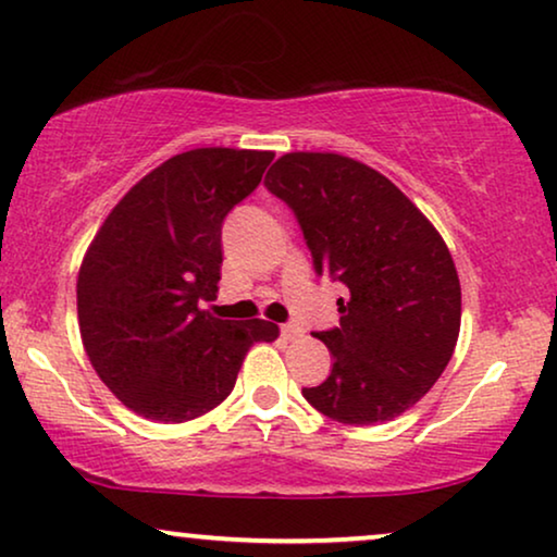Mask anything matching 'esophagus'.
I'll return each instance as SVG.
<instances>
[{
	"label": "esophagus",
	"mask_w": 557,
	"mask_h": 557,
	"mask_svg": "<svg viewBox=\"0 0 557 557\" xmlns=\"http://www.w3.org/2000/svg\"><path fill=\"white\" fill-rule=\"evenodd\" d=\"M301 334H304V330L299 324H284V326H281V337H284V339H299Z\"/></svg>",
	"instance_id": "1"
}]
</instances>
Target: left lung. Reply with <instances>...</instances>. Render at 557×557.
Listing matches in <instances>:
<instances>
[{
  "label": "left lung",
  "mask_w": 557,
  "mask_h": 557,
  "mask_svg": "<svg viewBox=\"0 0 557 557\" xmlns=\"http://www.w3.org/2000/svg\"><path fill=\"white\" fill-rule=\"evenodd\" d=\"M265 187L299 220L319 276L347 286L339 326L317 332L332 372L304 398L349 425L393 421L451 360L461 326L454 258L431 220L372 166L332 151H292Z\"/></svg>",
  "instance_id": "obj_1"
}]
</instances>
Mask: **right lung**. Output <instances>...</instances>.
<instances>
[{"label": "right lung", "mask_w": 557, "mask_h": 557, "mask_svg": "<svg viewBox=\"0 0 557 557\" xmlns=\"http://www.w3.org/2000/svg\"><path fill=\"white\" fill-rule=\"evenodd\" d=\"M273 151L205 147L174 154L109 212L78 271L86 355L128 410L185 423L231 395L246 352L273 342L265 319H218L223 220L253 193Z\"/></svg>", "instance_id": "obj_1"}]
</instances>
